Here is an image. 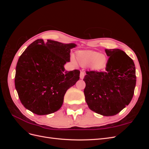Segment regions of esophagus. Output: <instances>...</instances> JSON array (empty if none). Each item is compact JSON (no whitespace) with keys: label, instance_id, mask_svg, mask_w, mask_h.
Segmentation results:
<instances>
[{"label":"esophagus","instance_id":"34e87169","mask_svg":"<svg viewBox=\"0 0 149 149\" xmlns=\"http://www.w3.org/2000/svg\"><path fill=\"white\" fill-rule=\"evenodd\" d=\"M79 77H80V78L81 79H83L84 78V73L83 71H81V72H80Z\"/></svg>","mask_w":149,"mask_h":149}]
</instances>
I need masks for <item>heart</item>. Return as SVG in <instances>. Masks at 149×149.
<instances>
[{"mask_svg": "<svg viewBox=\"0 0 149 149\" xmlns=\"http://www.w3.org/2000/svg\"><path fill=\"white\" fill-rule=\"evenodd\" d=\"M76 59L81 66H85L90 65L93 69L96 70L103 69L107 63V58L105 55L91 50L78 52L76 53ZM73 62L75 63L73 59Z\"/></svg>", "mask_w": 149, "mask_h": 149, "instance_id": "1", "label": "heart"}]
</instances>
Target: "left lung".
<instances>
[{
    "label": "left lung",
    "mask_w": 149,
    "mask_h": 149,
    "mask_svg": "<svg viewBox=\"0 0 149 149\" xmlns=\"http://www.w3.org/2000/svg\"><path fill=\"white\" fill-rule=\"evenodd\" d=\"M105 71H86L85 100L91 111L104 116L116 115L129 105L136 84L133 60L119 49H106Z\"/></svg>",
    "instance_id": "left-lung-1"
}]
</instances>
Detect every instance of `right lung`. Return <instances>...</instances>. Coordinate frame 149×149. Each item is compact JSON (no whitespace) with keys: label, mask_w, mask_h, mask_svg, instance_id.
<instances>
[{"label":"right lung","mask_w":149,"mask_h":149,"mask_svg":"<svg viewBox=\"0 0 149 149\" xmlns=\"http://www.w3.org/2000/svg\"><path fill=\"white\" fill-rule=\"evenodd\" d=\"M74 43L38 39L25 49L18 60L15 86L26 109L37 115L59 110L66 91L79 79V70L65 71Z\"/></svg>","instance_id":"obj_1"}]
</instances>
